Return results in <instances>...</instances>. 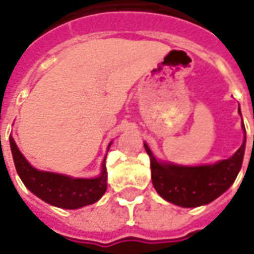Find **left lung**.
Instances as JSON below:
<instances>
[{
    "label": "left lung",
    "instance_id": "8db88e82",
    "mask_svg": "<svg viewBox=\"0 0 254 254\" xmlns=\"http://www.w3.org/2000/svg\"><path fill=\"white\" fill-rule=\"evenodd\" d=\"M239 113L241 114L240 108ZM243 127L245 130L244 124ZM144 145L150 157L154 189L162 198L184 208H196L200 205L209 204L228 190L241 169L245 152L244 140L241 148L232 157L214 165L179 166L158 162L148 145Z\"/></svg>",
    "mask_w": 254,
    "mask_h": 254
}]
</instances>
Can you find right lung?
<instances>
[{"label":"right lung","mask_w":254,"mask_h":254,"mask_svg":"<svg viewBox=\"0 0 254 254\" xmlns=\"http://www.w3.org/2000/svg\"><path fill=\"white\" fill-rule=\"evenodd\" d=\"M11 154L15 169L25 187L45 202L63 209H77L96 202L106 190V166L102 162V173L97 179H71L63 174L34 169L17 148L13 137Z\"/></svg>","instance_id":"add662e5"}]
</instances>
